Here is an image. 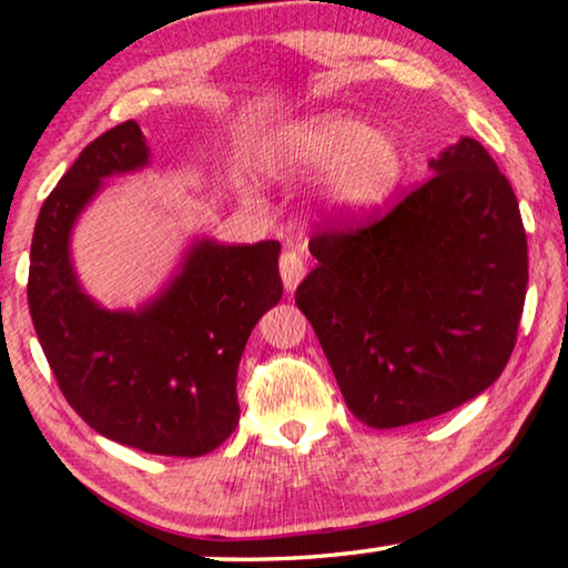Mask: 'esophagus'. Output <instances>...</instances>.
<instances>
[{
    "mask_svg": "<svg viewBox=\"0 0 568 568\" xmlns=\"http://www.w3.org/2000/svg\"><path fill=\"white\" fill-rule=\"evenodd\" d=\"M303 275H306V257L295 250L283 252L281 254V277H283L287 291H295L298 283L303 281Z\"/></svg>",
    "mask_w": 568,
    "mask_h": 568,
    "instance_id": "34e87169",
    "label": "esophagus"
}]
</instances>
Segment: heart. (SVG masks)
Masks as SVG:
<instances>
[{
    "instance_id": "1",
    "label": "heart",
    "mask_w": 568,
    "mask_h": 568,
    "mask_svg": "<svg viewBox=\"0 0 568 568\" xmlns=\"http://www.w3.org/2000/svg\"><path fill=\"white\" fill-rule=\"evenodd\" d=\"M265 170L277 178H308L324 172L318 197L337 219H365L381 211L406 174V151L388 131L353 113L326 110L301 115L270 131Z\"/></svg>"
}]
</instances>
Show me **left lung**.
<instances>
[{"label": "left lung", "mask_w": 568, "mask_h": 568, "mask_svg": "<svg viewBox=\"0 0 568 568\" xmlns=\"http://www.w3.org/2000/svg\"><path fill=\"white\" fill-rule=\"evenodd\" d=\"M429 172L381 219L311 239L318 265L295 291L349 412L375 429L489 388L525 306L520 205L489 151L460 139Z\"/></svg>", "instance_id": "1"}]
</instances>
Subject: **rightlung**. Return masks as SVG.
I'll return each instance as SVG.
<instances>
[{
  "instance_id": "obj_1",
  "label": "right lung",
  "mask_w": 568,
  "mask_h": 568,
  "mask_svg": "<svg viewBox=\"0 0 568 568\" xmlns=\"http://www.w3.org/2000/svg\"><path fill=\"white\" fill-rule=\"evenodd\" d=\"M135 121L87 146L45 197L30 246L28 306L45 361L79 417L108 440L197 458L239 425L236 371L262 314L283 295L281 244L195 239L178 273L135 311L79 285L71 231L105 180L149 164Z\"/></svg>"
}]
</instances>
